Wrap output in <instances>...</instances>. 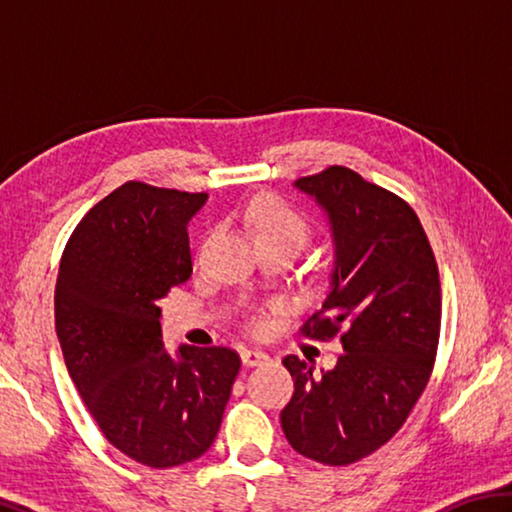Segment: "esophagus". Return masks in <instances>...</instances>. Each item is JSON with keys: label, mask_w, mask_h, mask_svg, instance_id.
<instances>
[{"label": "esophagus", "mask_w": 512, "mask_h": 512, "mask_svg": "<svg viewBox=\"0 0 512 512\" xmlns=\"http://www.w3.org/2000/svg\"><path fill=\"white\" fill-rule=\"evenodd\" d=\"M241 361H244V366H248V368L262 366L264 361H268V354L262 350H244L241 352Z\"/></svg>", "instance_id": "1"}]
</instances>
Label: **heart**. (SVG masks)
Wrapping results in <instances>:
<instances>
[{"instance_id": "heart-1", "label": "heart", "mask_w": 512, "mask_h": 512, "mask_svg": "<svg viewBox=\"0 0 512 512\" xmlns=\"http://www.w3.org/2000/svg\"><path fill=\"white\" fill-rule=\"evenodd\" d=\"M248 221L253 225L257 241L282 239L302 246L309 237V221L275 196H257L248 207Z\"/></svg>"}]
</instances>
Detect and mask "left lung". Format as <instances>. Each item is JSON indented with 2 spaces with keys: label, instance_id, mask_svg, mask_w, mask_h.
<instances>
[{
  "label": "left lung",
  "instance_id": "obj_1",
  "mask_svg": "<svg viewBox=\"0 0 512 512\" xmlns=\"http://www.w3.org/2000/svg\"><path fill=\"white\" fill-rule=\"evenodd\" d=\"M323 207L334 241L329 293L300 332L332 339L343 354L314 375L289 354L291 402L282 431L298 454L350 465L386 445L409 418L436 361L440 336L438 264L411 205L348 167L298 178Z\"/></svg>",
  "mask_w": 512,
  "mask_h": 512
}]
</instances>
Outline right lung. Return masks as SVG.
<instances>
[{
    "label": "right lung",
    "mask_w": 512,
    "mask_h": 512,
    "mask_svg": "<svg viewBox=\"0 0 512 512\" xmlns=\"http://www.w3.org/2000/svg\"><path fill=\"white\" fill-rule=\"evenodd\" d=\"M207 194L128 180L83 216L56 282V334L76 391L112 447L164 470L212 447L241 359L164 350L158 302L192 275L187 223Z\"/></svg>",
    "instance_id": "obj_1"
}]
</instances>
